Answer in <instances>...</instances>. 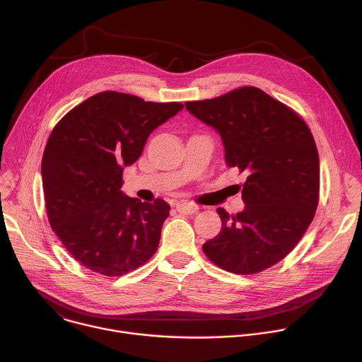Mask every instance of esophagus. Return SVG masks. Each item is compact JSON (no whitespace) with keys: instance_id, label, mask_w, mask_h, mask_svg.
I'll use <instances>...</instances> for the list:
<instances>
[{"instance_id":"obj_1","label":"esophagus","mask_w":362,"mask_h":362,"mask_svg":"<svg viewBox=\"0 0 362 362\" xmlns=\"http://www.w3.org/2000/svg\"><path fill=\"white\" fill-rule=\"evenodd\" d=\"M197 206L193 203H187V202H179L176 203V211L182 215H193L194 212H197Z\"/></svg>"}]
</instances>
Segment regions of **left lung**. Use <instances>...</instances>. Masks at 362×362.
I'll return each mask as SVG.
<instances>
[{
  "label": "left lung",
  "instance_id": "left-lung-1",
  "mask_svg": "<svg viewBox=\"0 0 362 362\" xmlns=\"http://www.w3.org/2000/svg\"><path fill=\"white\" fill-rule=\"evenodd\" d=\"M186 109L219 132L225 160L246 175L245 209L218 208L222 229L202 247L216 267L262 272L298 245L320 200V156L305 120L257 87L245 86Z\"/></svg>",
  "mask_w": 362,
  "mask_h": 362
}]
</instances>
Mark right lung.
<instances>
[{"instance_id": "right-lung-1", "label": "right lung", "mask_w": 362, "mask_h": 362, "mask_svg": "<svg viewBox=\"0 0 362 362\" xmlns=\"http://www.w3.org/2000/svg\"><path fill=\"white\" fill-rule=\"evenodd\" d=\"M183 109L119 91H101L70 110L51 132L41 160L48 222L84 268L122 276L158 250L170 206L126 196L123 169L147 137Z\"/></svg>"}]
</instances>
